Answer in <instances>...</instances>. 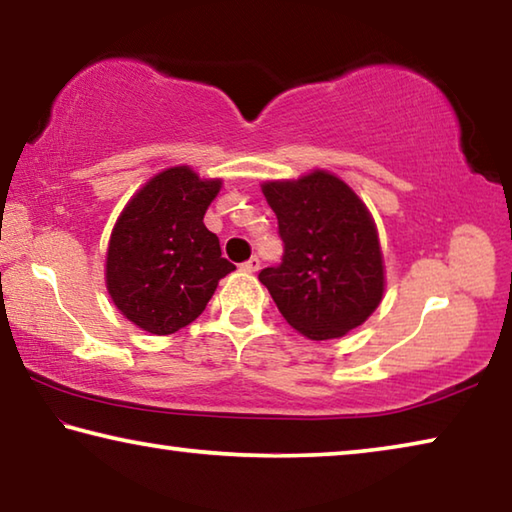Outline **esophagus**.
<instances>
[{
  "label": "esophagus",
  "instance_id": "obj_1",
  "mask_svg": "<svg viewBox=\"0 0 512 512\" xmlns=\"http://www.w3.org/2000/svg\"><path fill=\"white\" fill-rule=\"evenodd\" d=\"M259 264H262V262H259V257H250L248 259V262H244V264H241V271H246V273H257L259 271Z\"/></svg>",
  "mask_w": 512,
  "mask_h": 512
}]
</instances>
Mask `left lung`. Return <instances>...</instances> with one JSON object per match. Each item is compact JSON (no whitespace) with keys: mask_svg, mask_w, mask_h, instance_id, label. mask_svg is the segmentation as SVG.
<instances>
[{"mask_svg":"<svg viewBox=\"0 0 512 512\" xmlns=\"http://www.w3.org/2000/svg\"><path fill=\"white\" fill-rule=\"evenodd\" d=\"M284 241L280 266L259 273L284 320L311 341L363 325L384 298V257L366 203L334 173L266 180Z\"/></svg>","mask_w":512,"mask_h":512,"instance_id":"1","label":"left lung"}]
</instances>
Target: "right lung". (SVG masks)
<instances>
[{
    "label": "right lung",
    "instance_id": "right-lung-1",
    "mask_svg": "<svg viewBox=\"0 0 512 512\" xmlns=\"http://www.w3.org/2000/svg\"><path fill=\"white\" fill-rule=\"evenodd\" d=\"M221 185L187 164L169 167L121 210L108 241L106 287L144 332L167 336L194 323L221 277L235 271L203 223Z\"/></svg>",
    "mask_w": 512,
    "mask_h": 512
}]
</instances>
